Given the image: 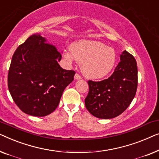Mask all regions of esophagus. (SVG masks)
<instances>
[{
    "instance_id": "1",
    "label": "esophagus",
    "mask_w": 159,
    "mask_h": 159,
    "mask_svg": "<svg viewBox=\"0 0 159 159\" xmlns=\"http://www.w3.org/2000/svg\"><path fill=\"white\" fill-rule=\"evenodd\" d=\"M82 79L81 75H80V74H79V73H75V79L79 80V79Z\"/></svg>"
}]
</instances>
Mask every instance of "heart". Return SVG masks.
Listing matches in <instances>:
<instances>
[{"label":"heart","instance_id":"heart-1","mask_svg":"<svg viewBox=\"0 0 159 159\" xmlns=\"http://www.w3.org/2000/svg\"><path fill=\"white\" fill-rule=\"evenodd\" d=\"M73 56L81 63V70L85 76L92 79H102L112 70L116 61V54L112 48L102 42L83 40L71 47ZM65 57L69 61L73 59L70 53Z\"/></svg>","mask_w":159,"mask_h":159}]
</instances>
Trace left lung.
<instances>
[{"mask_svg":"<svg viewBox=\"0 0 159 159\" xmlns=\"http://www.w3.org/2000/svg\"><path fill=\"white\" fill-rule=\"evenodd\" d=\"M120 62L108 79L88 80L89 90L85 105L89 112L100 119L117 117L126 110L135 97L138 87L137 62L125 50Z\"/></svg>","mask_w":159,"mask_h":159,"instance_id":"1","label":"left lung"}]
</instances>
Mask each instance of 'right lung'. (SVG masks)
<instances>
[{
    "label": "right lung",
    "instance_id": "obj_1",
    "mask_svg": "<svg viewBox=\"0 0 159 159\" xmlns=\"http://www.w3.org/2000/svg\"><path fill=\"white\" fill-rule=\"evenodd\" d=\"M62 55L39 34L30 36L13 53L8 87L17 107L27 115L44 117L59 104L64 89L75 72L58 64Z\"/></svg>",
    "mask_w": 159,
    "mask_h": 159
}]
</instances>
